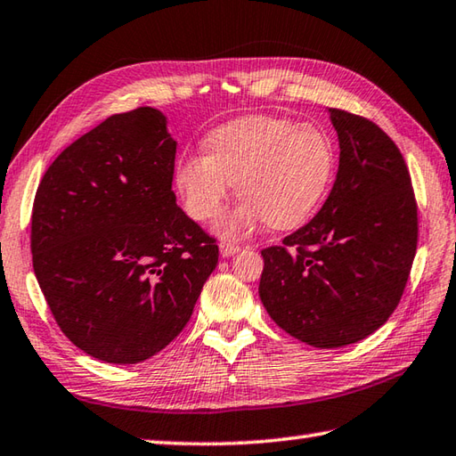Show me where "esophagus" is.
<instances>
[{
  "label": "esophagus",
  "mask_w": 456,
  "mask_h": 456,
  "mask_svg": "<svg viewBox=\"0 0 456 456\" xmlns=\"http://www.w3.org/2000/svg\"><path fill=\"white\" fill-rule=\"evenodd\" d=\"M219 251H221L223 256H233L235 253L240 251V245L229 243V240H223V243H219Z\"/></svg>",
  "instance_id": "34e87169"
}]
</instances>
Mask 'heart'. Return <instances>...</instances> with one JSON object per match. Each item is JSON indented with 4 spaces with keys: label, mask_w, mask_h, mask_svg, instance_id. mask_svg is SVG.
Segmentation results:
<instances>
[{
    "label": "heart",
    "mask_w": 456,
    "mask_h": 456,
    "mask_svg": "<svg viewBox=\"0 0 456 456\" xmlns=\"http://www.w3.org/2000/svg\"><path fill=\"white\" fill-rule=\"evenodd\" d=\"M208 154L193 151L175 164V185L187 213L209 221L237 183L245 201L219 221L235 237L266 221L276 229L305 223L334 177L332 142L312 124L253 114L231 120L208 136Z\"/></svg>",
    "instance_id": "b5f03b06"
}]
</instances>
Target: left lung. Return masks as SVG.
<instances>
[{
	"label": "left lung",
	"instance_id": "left-lung-1",
	"mask_svg": "<svg viewBox=\"0 0 456 456\" xmlns=\"http://www.w3.org/2000/svg\"><path fill=\"white\" fill-rule=\"evenodd\" d=\"M340 167L305 227L261 251L258 294L276 326L314 347H342L394 314L411 273L419 219L411 175L376 122L330 109Z\"/></svg>",
	"mask_w": 456,
	"mask_h": 456
}]
</instances>
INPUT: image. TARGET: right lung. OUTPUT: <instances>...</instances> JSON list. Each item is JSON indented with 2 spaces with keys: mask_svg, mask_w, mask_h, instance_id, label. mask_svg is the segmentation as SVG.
<instances>
[{
  "mask_svg": "<svg viewBox=\"0 0 456 456\" xmlns=\"http://www.w3.org/2000/svg\"><path fill=\"white\" fill-rule=\"evenodd\" d=\"M166 116L112 114L57 156L31 213L33 271L61 332L109 363H138L190 322L217 239L177 208Z\"/></svg>",
  "mask_w": 456,
  "mask_h": 456,
  "instance_id": "1",
  "label": "right lung"
}]
</instances>
